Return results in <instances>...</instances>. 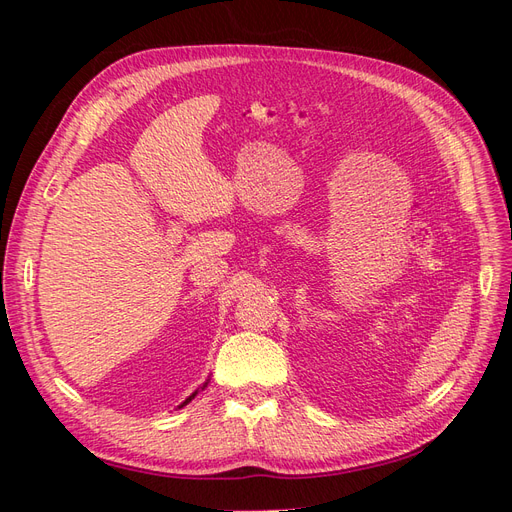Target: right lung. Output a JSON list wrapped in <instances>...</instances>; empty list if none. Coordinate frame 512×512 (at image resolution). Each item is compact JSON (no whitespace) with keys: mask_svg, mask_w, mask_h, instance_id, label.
<instances>
[{"mask_svg":"<svg viewBox=\"0 0 512 512\" xmlns=\"http://www.w3.org/2000/svg\"><path fill=\"white\" fill-rule=\"evenodd\" d=\"M207 384H209V380H207V382H205V384H203V386H198V389H196V391H194V393H192V395H190V397H185V401H181V404H179V408H183V406H188V404H190V401H192V399H194V397H196V395H198V391H203V389H205V386H207Z\"/></svg>","mask_w":512,"mask_h":512,"instance_id":"right-lung-1","label":"right lung"}]
</instances>
